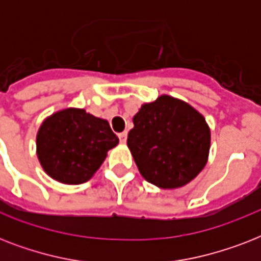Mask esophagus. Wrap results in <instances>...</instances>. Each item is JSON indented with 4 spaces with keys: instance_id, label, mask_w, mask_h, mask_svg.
I'll list each match as a JSON object with an SVG mask.
<instances>
[{
    "instance_id": "esophagus-1",
    "label": "esophagus",
    "mask_w": 261,
    "mask_h": 261,
    "mask_svg": "<svg viewBox=\"0 0 261 261\" xmlns=\"http://www.w3.org/2000/svg\"><path fill=\"white\" fill-rule=\"evenodd\" d=\"M119 139H120V142H122V143H126L127 131H123V133H120V134H119Z\"/></svg>"
}]
</instances>
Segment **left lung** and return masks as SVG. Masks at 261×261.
Returning a JSON list of instances; mask_svg holds the SVG:
<instances>
[{"instance_id":"1","label":"left lung","mask_w":261,"mask_h":261,"mask_svg":"<svg viewBox=\"0 0 261 261\" xmlns=\"http://www.w3.org/2000/svg\"><path fill=\"white\" fill-rule=\"evenodd\" d=\"M127 146L147 181L177 188L202 171L210 150V128L190 104L161 96L133 118Z\"/></svg>"}]
</instances>
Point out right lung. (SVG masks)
<instances>
[{
    "mask_svg": "<svg viewBox=\"0 0 261 261\" xmlns=\"http://www.w3.org/2000/svg\"><path fill=\"white\" fill-rule=\"evenodd\" d=\"M119 138L104 119L67 108L51 115L36 137L39 161L48 176L65 184L88 181Z\"/></svg>",
    "mask_w": 261,
    "mask_h": 261,
    "instance_id": "obj_1",
    "label": "right lung"
}]
</instances>
